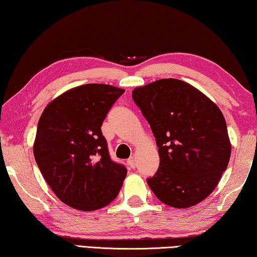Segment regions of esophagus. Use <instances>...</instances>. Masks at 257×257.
Returning a JSON list of instances; mask_svg holds the SVG:
<instances>
[{
  "label": "esophagus",
  "instance_id": "34e87169",
  "mask_svg": "<svg viewBox=\"0 0 257 257\" xmlns=\"http://www.w3.org/2000/svg\"><path fill=\"white\" fill-rule=\"evenodd\" d=\"M128 164H129V167L130 168H133V169H135L136 168V159L134 158V156H130V158L128 159Z\"/></svg>",
  "mask_w": 257,
  "mask_h": 257
}]
</instances>
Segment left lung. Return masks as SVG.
I'll return each instance as SVG.
<instances>
[{"instance_id": "left-lung-1", "label": "left lung", "mask_w": 257, "mask_h": 257, "mask_svg": "<svg viewBox=\"0 0 257 257\" xmlns=\"http://www.w3.org/2000/svg\"><path fill=\"white\" fill-rule=\"evenodd\" d=\"M133 99L159 147L160 167L147 179L152 191L176 208L202 202L219 184L231 154L222 112L194 86L173 78L137 87Z\"/></svg>"}]
</instances>
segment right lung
<instances>
[{"label": "right lung", "instance_id": "right-lung-1", "mask_svg": "<svg viewBox=\"0 0 257 257\" xmlns=\"http://www.w3.org/2000/svg\"><path fill=\"white\" fill-rule=\"evenodd\" d=\"M123 89L87 84L60 95L38 121L34 156L47 185L64 204L94 211L118 196L127 176L113 162L101 127Z\"/></svg>", "mask_w": 257, "mask_h": 257}]
</instances>
